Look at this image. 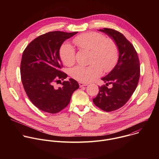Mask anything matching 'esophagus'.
<instances>
[{
    "label": "esophagus",
    "mask_w": 159,
    "mask_h": 159,
    "mask_svg": "<svg viewBox=\"0 0 159 159\" xmlns=\"http://www.w3.org/2000/svg\"><path fill=\"white\" fill-rule=\"evenodd\" d=\"M79 85H80V87H84V86H87V85H88V84H84L82 82H79Z\"/></svg>",
    "instance_id": "esophagus-1"
}]
</instances>
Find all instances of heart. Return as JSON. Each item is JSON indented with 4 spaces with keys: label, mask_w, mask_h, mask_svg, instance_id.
Instances as JSON below:
<instances>
[{
    "label": "heart",
    "mask_w": 159,
    "mask_h": 159,
    "mask_svg": "<svg viewBox=\"0 0 159 159\" xmlns=\"http://www.w3.org/2000/svg\"><path fill=\"white\" fill-rule=\"evenodd\" d=\"M74 43L82 50L90 52L89 66H76L70 70L71 77L84 83L91 82L102 72L110 71L116 64L119 57L118 47L111 38L99 33L89 32L76 36ZM60 57L66 66L75 61V52L72 45L65 43L60 49Z\"/></svg>",
    "instance_id": "heart-1"
}]
</instances>
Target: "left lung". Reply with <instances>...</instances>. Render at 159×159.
<instances>
[{"instance_id":"obj_1","label":"left lung","mask_w":159,"mask_h":159,"mask_svg":"<svg viewBox=\"0 0 159 159\" xmlns=\"http://www.w3.org/2000/svg\"><path fill=\"white\" fill-rule=\"evenodd\" d=\"M99 31L114 40L119 50L114 69L101 79L106 85L99 87L98 96L93 99L96 106L109 112L123 106L134 92L140 78V62L134 47L123 34L109 28ZM108 84H112L111 88L107 87Z\"/></svg>"}]
</instances>
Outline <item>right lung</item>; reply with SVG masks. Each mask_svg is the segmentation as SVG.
<instances>
[{
  "label": "right lung",
  "mask_w": 159,
  "mask_h": 159,
  "mask_svg": "<svg viewBox=\"0 0 159 159\" xmlns=\"http://www.w3.org/2000/svg\"><path fill=\"white\" fill-rule=\"evenodd\" d=\"M78 32L52 31L33 40L22 53L21 80L31 102L40 110L55 114L69 105L72 95L79 88L70 78L56 88L54 84L63 80L67 75L60 71L62 63L60 49L62 43Z\"/></svg>",
  "instance_id": "right-lung-1"
}]
</instances>
